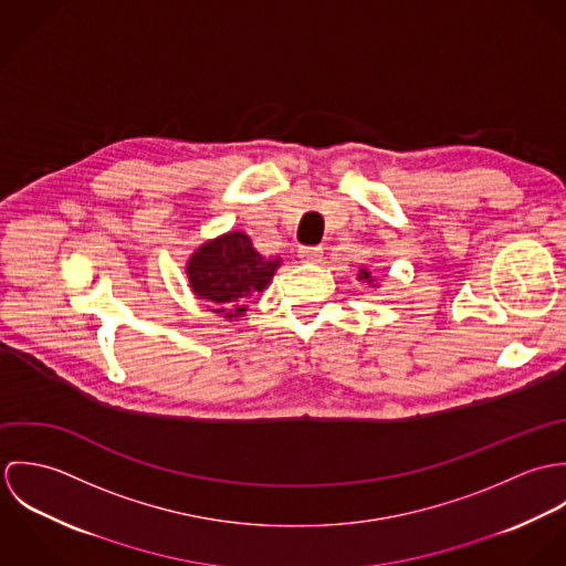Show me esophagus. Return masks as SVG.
I'll list each match as a JSON object with an SVG mask.
<instances>
[{"instance_id":"34e87169","label":"esophagus","mask_w":566,"mask_h":566,"mask_svg":"<svg viewBox=\"0 0 566 566\" xmlns=\"http://www.w3.org/2000/svg\"><path fill=\"white\" fill-rule=\"evenodd\" d=\"M298 256L305 261V263H321L323 261V248L321 245H303L298 250Z\"/></svg>"}]
</instances>
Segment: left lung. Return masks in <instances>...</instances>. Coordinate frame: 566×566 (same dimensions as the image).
<instances>
[{
  "mask_svg": "<svg viewBox=\"0 0 566 566\" xmlns=\"http://www.w3.org/2000/svg\"><path fill=\"white\" fill-rule=\"evenodd\" d=\"M359 279H370V272H366V270H361V272H359Z\"/></svg>",
  "mask_w": 566,
  "mask_h": 566,
  "instance_id": "8db88e82",
  "label": "left lung"
}]
</instances>
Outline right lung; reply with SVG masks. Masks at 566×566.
Wrapping results in <instances>:
<instances>
[{"label":"right lung","mask_w":566,"mask_h":566,"mask_svg":"<svg viewBox=\"0 0 566 566\" xmlns=\"http://www.w3.org/2000/svg\"><path fill=\"white\" fill-rule=\"evenodd\" d=\"M279 259L261 256L243 233H229L218 242L205 243L187 265L189 283L198 298L209 301L211 312L238 318L245 303L274 276Z\"/></svg>","instance_id":"obj_1"}]
</instances>
